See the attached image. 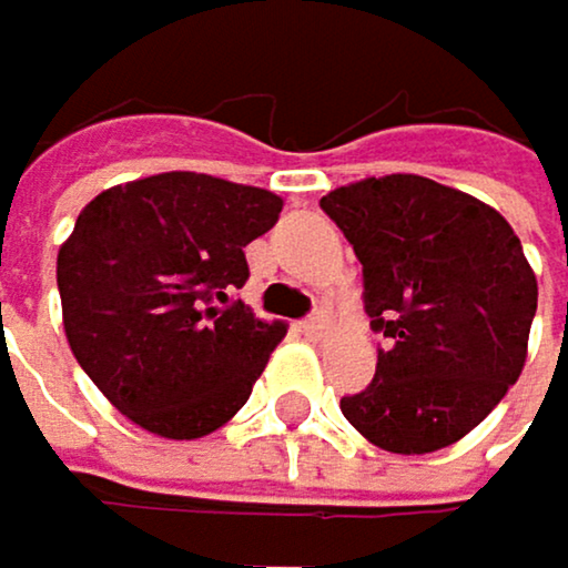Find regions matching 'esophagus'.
<instances>
[{"label":"esophagus","mask_w":568,"mask_h":568,"mask_svg":"<svg viewBox=\"0 0 568 568\" xmlns=\"http://www.w3.org/2000/svg\"><path fill=\"white\" fill-rule=\"evenodd\" d=\"M326 331H331V316H310V320H303V334L306 337H326Z\"/></svg>","instance_id":"obj_1"}]
</instances>
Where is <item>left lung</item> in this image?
<instances>
[{
	"label": "left lung",
	"mask_w": 568,
	"mask_h": 568,
	"mask_svg": "<svg viewBox=\"0 0 568 568\" xmlns=\"http://www.w3.org/2000/svg\"><path fill=\"white\" fill-rule=\"evenodd\" d=\"M320 207L364 265V310L392 341L344 419L388 453H436L477 429L518 382L538 282L515 227L429 176L331 190Z\"/></svg>",
	"instance_id": "left-lung-1"
}]
</instances>
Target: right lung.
I'll return each mask as SVG.
<instances>
[{"mask_svg": "<svg viewBox=\"0 0 568 568\" xmlns=\"http://www.w3.org/2000/svg\"><path fill=\"white\" fill-rule=\"evenodd\" d=\"M278 211L272 190L173 170L108 186L78 214L57 252L63 334L145 433L201 439L248 402L286 323L227 306V293Z\"/></svg>", "mask_w": 568, "mask_h": 568, "instance_id": "right-lung-1", "label": "right lung"}]
</instances>
